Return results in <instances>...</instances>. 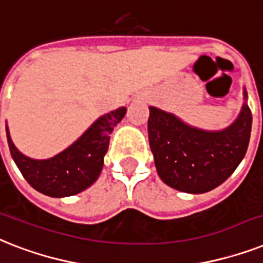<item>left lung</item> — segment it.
Here are the masks:
<instances>
[{
	"instance_id": "left-lung-1",
	"label": "left lung",
	"mask_w": 263,
	"mask_h": 263,
	"mask_svg": "<svg viewBox=\"0 0 263 263\" xmlns=\"http://www.w3.org/2000/svg\"><path fill=\"white\" fill-rule=\"evenodd\" d=\"M251 123L246 102L238 119L221 131L192 127L173 113L150 106L148 140L161 180L185 193H205L221 185L246 155Z\"/></svg>"
}]
</instances>
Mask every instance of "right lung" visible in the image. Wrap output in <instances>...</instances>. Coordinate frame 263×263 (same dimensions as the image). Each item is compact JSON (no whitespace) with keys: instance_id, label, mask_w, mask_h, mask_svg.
<instances>
[{"instance_id":"obj_1","label":"right lung","mask_w":263,"mask_h":263,"mask_svg":"<svg viewBox=\"0 0 263 263\" xmlns=\"http://www.w3.org/2000/svg\"><path fill=\"white\" fill-rule=\"evenodd\" d=\"M127 108L121 106L93 123L78 140L50 159H32L17 150L6 127V138L17 167L28 183L51 197H67L85 191L97 181L104 166L110 134L124 117Z\"/></svg>"}]
</instances>
